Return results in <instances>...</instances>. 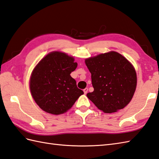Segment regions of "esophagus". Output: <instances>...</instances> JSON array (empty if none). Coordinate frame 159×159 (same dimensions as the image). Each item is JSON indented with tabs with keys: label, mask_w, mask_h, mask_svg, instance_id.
Returning <instances> with one entry per match:
<instances>
[{
	"label": "esophagus",
	"mask_w": 159,
	"mask_h": 159,
	"mask_svg": "<svg viewBox=\"0 0 159 159\" xmlns=\"http://www.w3.org/2000/svg\"><path fill=\"white\" fill-rule=\"evenodd\" d=\"M88 90H89V89H88L87 88H86L85 89H84V94H87V93H88Z\"/></svg>",
	"instance_id": "obj_1"
}]
</instances>
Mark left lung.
Masks as SVG:
<instances>
[{
    "mask_svg": "<svg viewBox=\"0 0 159 159\" xmlns=\"http://www.w3.org/2000/svg\"><path fill=\"white\" fill-rule=\"evenodd\" d=\"M85 62L94 88L88 98L105 113L124 108L132 99L137 86L136 72L128 60L110 52L87 58Z\"/></svg>",
    "mask_w": 159,
    "mask_h": 159,
    "instance_id": "obj_1",
    "label": "left lung"
}]
</instances>
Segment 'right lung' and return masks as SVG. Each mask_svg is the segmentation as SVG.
Returning a JSON list of instances; mask_svg holds the SVG:
<instances>
[{
	"instance_id": "1",
	"label": "right lung",
	"mask_w": 159,
	"mask_h": 159,
	"mask_svg": "<svg viewBox=\"0 0 159 159\" xmlns=\"http://www.w3.org/2000/svg\"><path fill=\"white\" fill-rule=\"evenodd\" d=\"M77 66L73 57L59 52L50 53L38 63L32 73L30 89L43 111L55 115L63 114L84 94L70 75Z\"/></svg>"
}]
</instances>
